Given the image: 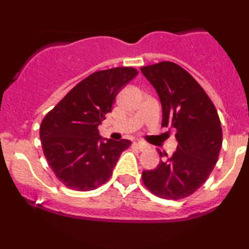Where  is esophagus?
<instances>
[{"mask_svg": "<svg viewBox=\"0 0 249 249\" xmlns=\"http://www.w3.org/2000/svg\"><path fill=\"white\" fill-rule=\"evenodd\" d=\"M136 145H137V146H138V148L141 151H145V150H147V148H148V145L146 144V142H142V141L136 142Z\"/></svg>", "mask_w": 249, "mask_h": 249, "instance_id": "obj_1", "label": "esophagus"}]
</instances>
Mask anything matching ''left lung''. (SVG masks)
<instances>
[{
  "instance_id": "obj_1",
  "label": "left lung",
  "mask_w": 249,
  "mask_h": 249,
  "mask_svg": "<svg viewBox=\"0 0 249 249\" xmlns=\"http://www.w3.org/2000/svg\"><path fill=\"white\" fill-rule=\"evenodd\" d=\"M158 92L161 126L177 130V151L156 170L144 171L142 182L154 196L179 200L199 190L212 173L222 145V128L213 102L184 68L159 62L141 68ZM160 157L162 153L159 152Z\"/></svg>"
}]
</instances>
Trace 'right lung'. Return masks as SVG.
I'll use <instances>...</instances> for the list:
<instances>
[{
	"label": "right lung",
	"instance_id": "right-lung-1",
	"mask_svg": "<svg viewBox=\"0 0 249 249\" xmlns=\"http://www.w3.org/2000/svg\"><path fill=\"white\" fill-rule=\"evenodd\" d=\"M138 75L131 67L96 71L71 89L43 118V153L57 179L75 191H92L112 176L131 142H103L98 125L111 112L121 89Z\"/></svg>",
	"mask_w": 249,
	"mask_h": 249
}]
</instances>
